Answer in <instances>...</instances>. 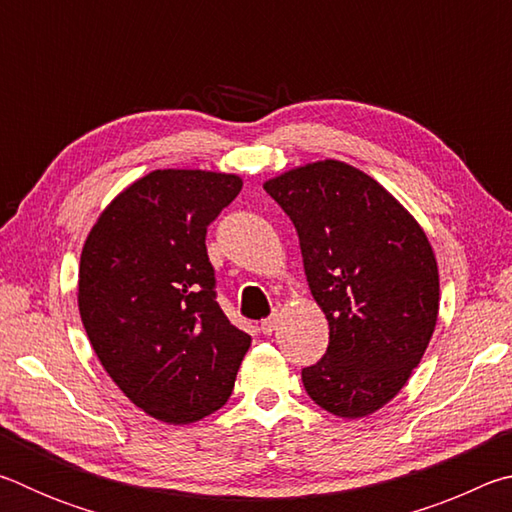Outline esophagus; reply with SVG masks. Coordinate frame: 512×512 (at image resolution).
<instances>
[{"mask_svg": "<svg viewBox=\"0 0 512 512\" xmlns=\"http://www.w3.org/2000/svg\"><path fill=\"white\" fill-rule=\"evenodd\" d=\"M277 323H280V316H277V314H273V316H268V318H264V320H262V325H259V329H262V334H266V336H271V334L275 332V327H277Z\"/></svg>", "mask_w": 512, "mask_h": 512, "instance_id": "obj_1", "label": "esophagus"}]
</instances>
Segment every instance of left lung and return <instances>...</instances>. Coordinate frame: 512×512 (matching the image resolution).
Wrapping results in <instances>:
<instances>
[{
    "label": "left lung",
    "instance_id": "obj_1",
    "mask_svg": "<svg viewBox=\"0 0 512 512\" xmlns=\"http://www.w3.org/2000/svg\"><path fill=\"white\" fill-rule=\"evenodd\" d=\"M296 225L325 357L302 368L311 400L339 418L375 413L402 391L438 320V266L424 230L368 173L339 160L264 183Z\"/></svg>",
    "mask_w": 512,
    "mask_h": 512
}]
</instances>
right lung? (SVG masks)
<instances>
[{"mask_svg":"<svg viewBox=\"0 0 512 512\" xmlns=\"http://www.w3.org/2000/svg\"><path fill=\"white\" fill-rule=\"evenodd\" d=\"M241 178L158 169L126 187L94 223L79 266V311L112 381L155 420L189 424L235 388L250 336L216 302L207 225Z\"/></svg>","mask_w":512,"mask_h":512,"instance_id":"right-lung-1","label":"right lung"}]
</instances>
